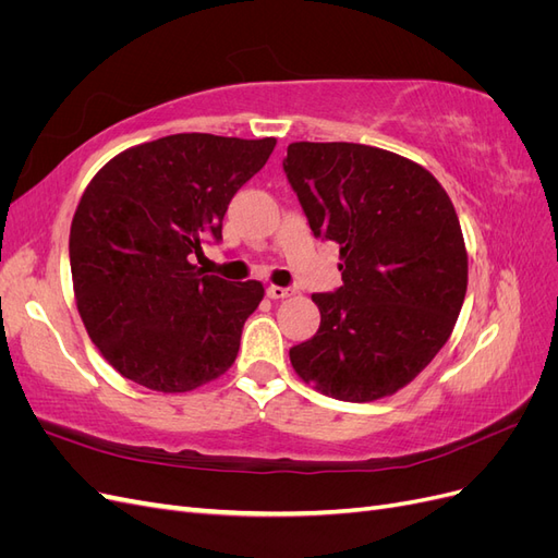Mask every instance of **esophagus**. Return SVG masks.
<instances>
[{
	"instance_id": "1",
	"label": "esophagus",
	"mask_w": 558,
	"mask_h": 558,
	"mask_svg": "<svg viewBox=\"0 0 558 558\" xmlns=\"http://www.w3.org/2000/svg\"><path fill=\"white\" fill-rule=\"evenodd\" d=\"M291 295V289H283V286H267V298L272 300H281V298H289Z\"/></svg>"
}]
</instances>
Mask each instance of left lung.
<instances>
[{
	"label": "left lung",
	"instance_id": "obj_1",
	"mask_svg": "<svg viewBox=\"0 0 558 558\" xmlns=\"http://www.w3.org/2000/svg\"><path fill=\"white\" fill-rule=\"evenodd\" d=\"M283 172L314 238L340 244L344 281L312 295L320 326L289 351L295 373L337 400L391 396L447 344L463 307L451 199L421 165L365 144L295 142Z\"/></svg>",
	"mask_w": 558,
	"mask_h": 558
}]
</instances>
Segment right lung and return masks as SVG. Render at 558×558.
I'll use <instances>...</instances> for the list:
<instances>
[{
  "mask_svg": "<svg viewBox=\"0 0 558 558\" xmlns=\"http://www.w3.org/2000/svg\"><path fill=\"white\" fill-rule=\"evenodd\" d=\"M277 140L170 134L95 174L70 232L76 307L118 373L162 393L221 377L238 359L260 281L232 283L191 263L223 240V216Z\"/></svg>",
  "mask_w": 558,
  "mask_h": 558,
  "instance_id": "right-lung-1",
  "label": "right lung"
}]
</instances>
